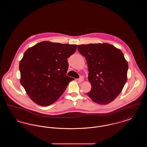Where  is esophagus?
<instances>
[{"instance_id":"esophagus-1","label":"esophagus","mask_w":147,"mask_h":147,"mask_svg":"<svg viewBox=\"0 0 147 147\" xmlns=\"http://www.w3.org/2000/svg\"><path fill=\"white\" fill-rule=\"evenodd\" d=\"M78 80L79 82H83L84 80V77L81 76L79 79H78Z\"/></svg>"}]
</instances>
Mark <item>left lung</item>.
I'll use <instances>...</instances> for the list:
<instances>
[{
	"mask_svg": "<svg viewBox=\"0 0 147 147\" xmlns=\"http://www.w3.org/2000/svg\"><path fill=\"white\" fill-rule=\"evenodd\" d=\"M88 67L91 90L86 94L99 104L111 102L127 80L128 63L120 49L108 43L78 45Z\"/></svg>",
	"mask_w": 147,
	"mask_h": 147,
	"instance_id": "1",
	"label": "left lung"
}]
</instances>
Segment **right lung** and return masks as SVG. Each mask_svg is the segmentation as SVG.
Returning <instances> with one entry per match:
<instances>
[{
  "instance_id": "add662e5",
  "label": "right lung",
  "mask_w": 147,
  "mask_h": 147,
  "mask_svg": "<svg viewBox=\"0 0 147 147\" xmlns=\"http://www.w3.org/2000/svg\"><path fill=\"white\" fill-rule=\"evenodd\" d=\"M76 49L77 45L43 41L25 52L19 64L20 83L36 104H53L74 79L67 76V58Z\"/></svg>"
}]
</instances>
